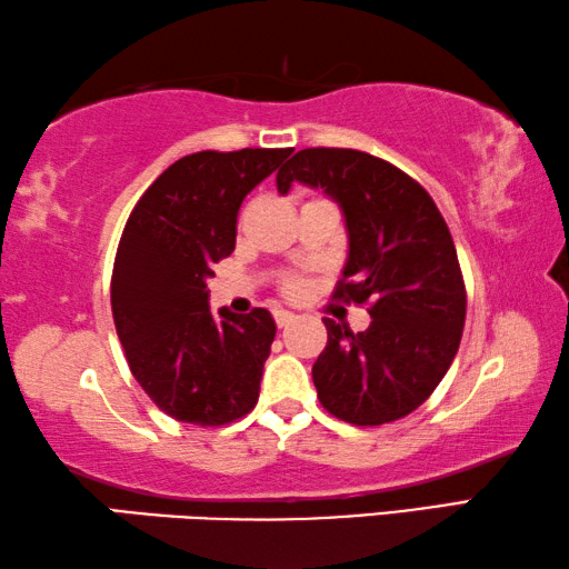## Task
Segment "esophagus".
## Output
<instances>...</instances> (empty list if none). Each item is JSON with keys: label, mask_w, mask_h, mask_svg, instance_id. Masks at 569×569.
Masks as SVG:
<instances>
[{"label": "esophagus", "mask_w": 569, "mask_h": 569, "mask_svg": "<svg viewBox=\"0 0 569 569\" xmlns=\"http://www.w3.org/2000/svg\"><path fill=\"white\" fill-rule=\"evenodd\" d=\"M273 319H276V323H278V329H286L288 323L296 321L293 313H291V311H283V309H278V311L273 313Z\"/></svg>", "instance_id": "obj_1"}]
</instances>
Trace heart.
Returning <instances> with one entry per match:
<instances>
[{
	"instance_id": "1",
	"label": "heart",
	"mask_w": 569,
	"mask_h": 569,
	"mask_svg": "<svg viewBox=\"0 0 569 569\" xmlns=\"http://www.w3.org/2000/svg\"><path fill=\"white\" fill-rule=\"evenodd\" d=\"M299 291H301L299 278H288V281H286V293H299Z\"/></svg>"
}]
</instances>
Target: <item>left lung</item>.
<instances>
[{
	"mask_svg": "<svg viewBox=\"0 0 569 569\" xmlns=\"http://www.w3.org/2000/svg\"><path fill=\"white\" fill-rule=\"evenodd\" d=\"M293 182L323 189L341 207L347 266L333 296L367 303L372 323H327L313 362L323 408L351 426H385L426 402L461 345L466 286L450 230L432 197L390 161L357 149H301L278 169V192Z\"/></svg>",
	"mask_w": 569,
	"mask_h": 569,
	"instance_id": "1",
	"label": "left lung"
}]
</instances>
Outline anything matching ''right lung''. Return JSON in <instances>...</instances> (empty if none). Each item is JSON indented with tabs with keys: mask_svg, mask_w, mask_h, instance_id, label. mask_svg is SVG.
<instances>
[{
	"mask_svg": "<svg viewBox=\"0 0 569 569\" xmlns=\"http://www.w3.org/2000/svg\"><path fill=\"white\" fill-rule=\"evenodd\" d=\"M291 151L182 157L126 222L111 278L116 333L143 392L179 422L218 428L256 408L276 321L266 309L212 317L207 278L236 250L246 194Z\"/></svg>",
	"mask_w": 569,
	"mask_h": 569,
	"instance_id": "1",
	"label": "right lung"
}]
</instances>
